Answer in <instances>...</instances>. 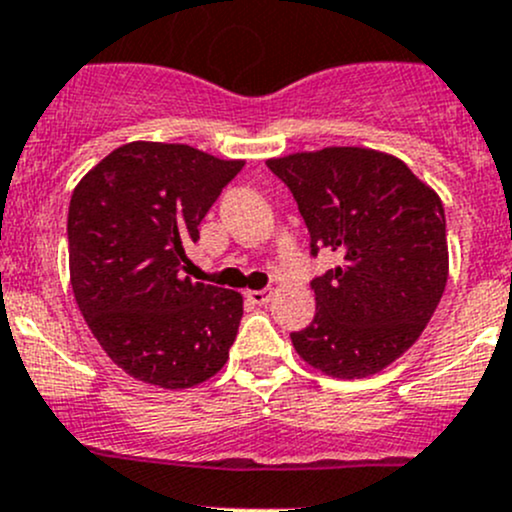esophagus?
Wrapping results in <instances>:
<instances>
[{
	"label": "esophagus",
	"mask_w": 512,
	"mask_h": 512,
	"mask_svg": "<svg viewBox=\"0 0 512 512\" xmlns=\"http://www.w3.org/2000/svg\"><path fill=\"white\" fill-rule=\"evenodd\" d=\"M270 297H272L270 289H250V292H245V299L252 304H265L270 302Z\"/></svg>",
	"instance_id": "obj_1"
}]
</instances>
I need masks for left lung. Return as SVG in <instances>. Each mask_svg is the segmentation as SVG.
I'll return each mask as SVG.
<instances>
[{"instance_id":"left-lung-1","label":"left lung","mask_w":512,"mask_h":512,"mask_svg":"<svg viewBox=\"0 0 512 512\" xmlns=\"http://www.w3.org/2000/svg\"><path fill=\"white\" fill-rule=\"evenodd\" d=\"M292 190L312 255L342 265L314 277L317 312L294 349L334 379L386 369L421 337L448 280L446 215L404 160L356 146L270 158Z\"/></svg>"}]
</instances>
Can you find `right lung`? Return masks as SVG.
Instances as JSON below:
<instances>
[{
  "label": "right lung",
  "mask_w": 512,
  "mask_h": 512,
  "mask_svg": "<svg viewBox=\"0 0 512 512\" xmlns=\"http://www.w3.org/2000/svg\"><path fill=\"white\" fill-rule=\"evenodd\" d=\"M242 165L183 143L133 141L74 188L66 230L76 304L103 352L133 379L190 389L225 366L242 294L183 270L200 220Z\"/></svg>",
  "instance_id": "right-lung-1"
}]
</instances>
